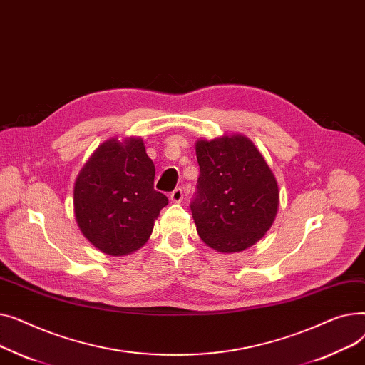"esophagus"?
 I'll return each mask as SVG.
<instances>
[{"mask_svg": "<svg viewBox=\"0 0 365 365\" xmlns=\"http://www.w3.org/2000/svg\"><path fill=\"white\" fill-rule=\"evenodd\" d=\"M170 200L173 202H180L183 200V189L182 187H176L173 192L170 194Z\"/></svg>", "mask_w": 365, "mask_h": 365, "instance_id": "esophagus-1", "label": "esophagus"}]
</instances>
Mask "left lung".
Returning <instances> with one entry per match:
<instances>
[{"mask_svg":"<svg viewBox=\"0 0 365 365\" xmlns=\"http://www.w3.org/2000/svg\"><path fill=\"white\" fill-rule=\"evenodd\" d=\"M200 178L190 212L201 240L220 253L257 242L278 212V185L262 153L240 134L197 142Z\"/></svg>","mask_w":365,"mask_h":365,"instance_id":"1","label":"left lung"}]
</instances>
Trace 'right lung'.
<instances>
[{
	"label": "right lung",
	"instance_id": "add662e5",
	"mask_svg": "<svg viewBox=\"0 0 365 365\" xmlns=\"http://www.w3.org/2000/svg\"><path fill=\"white\" fill-rule=\"evenodd\" d=\"M155 165L142 139L101 145L73 187L75 219L84 237L109 256L136 252L152 234L168 198L153 189Z\"/></svg>",
	"mask_w": 365,
	"mask_h": 365
}]
</instances>
